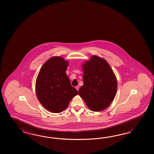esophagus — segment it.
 I'll return each mask as SVG.
<instances>
[{
  "label": "esophagus",
  "mask_w": 154,
  "mask_h": 154,
  "mask_svg": "<svg viewBox=\"0 0 154 154\" xmlns=\"http://www.w3.org/2000/svg\"><path fill=\"white\" fill-rule=\"evenodd\" d=\"M75 89H77V90H78L79 91V86L78 85V86H75Z\"/></svg>",
  "instance_id": "34e87169"
}]
</instances>
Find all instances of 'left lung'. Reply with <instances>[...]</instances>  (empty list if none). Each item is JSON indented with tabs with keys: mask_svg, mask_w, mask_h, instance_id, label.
<instances>
[{
	"mask_svg": "<svg viewBox=\"0 0 154 154\" xmlns=\"http://www.w3.org/2000/svg\"><path fill=\"white\" fill-rule=\"evenodd\" d=\"M82 68L84 85L79 89V96L91 110L105 109L116 94L117 82L113 72L106 61L97 56L84 63Z\"/></svg>",
	"mask_w": 154,
	"mask_h": 154,
	"instance_id": "8db88e82",
	"label": "left lung"
}]
</instances>
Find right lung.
Listing matches in <instances>:
<instances>
[{"instance_id":"right-lung-1","label":"right lung","mask_w":154,"mask_h":154,"mask_svg":"<svg viewBox=\"0 0 154 154\" xmlns=\"http://www.w3.org/2000/svg\"><path fill=\"white\" fill-rule=\"evenodd\" d=\"M68 63L60 56L48 59L38 75L35 92L42 106L50 112L60 113L79 93L66 74Z\"/></svg>"}]
</instances>
